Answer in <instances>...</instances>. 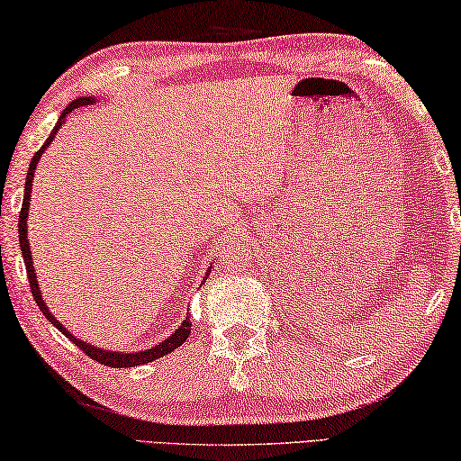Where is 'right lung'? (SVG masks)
Returning a JSON list of instances; mask_svg holds the SVG:
<instances>
[{
  "label": "right lung",
  "instance_id": "1",
  "mask_svg": "<svg viewBox=\"0 0 461 461\" xmlns=\"http://www.w3.org/2000/svg\"><path fill=\"white\" fill-rule=\"evenodd\" d=\"M100 97L95 95H81L77 97V100H73L67 108L63 110V114L59 116L57 120V126L52 128L50 137L47 139V142L36 150L32 161H30V167H28V176H26V184H24V202H22V210H20V221H18V237H20V249H22V258H24V263H26V271H28V282H30V290H32V296L36 300V304H39L41 312L47 316V321L50 324H55V327L63 333L67 339H71V341L79 347V349H83L87 353L89 357L100 361L102 366H108V367H134V366H142V364H149V361H155L159 359L163 356H167V353H171L173 349H177L179 345H184V341L187 337H190V330H192V322L190 319H185L184 322L179 324V327L173 330V333L165 339V341H161L159 345L150 347V349H145V351H110V349H102V347H95L92 343H86L83 339H77L75 335L69 333V329L65 327L63 322L55 319V314H52L49 311V306L44 304L42 300V292L39 288V280H36V269H34V261H32V251H30V243H28V212H30V192H32V179H34V171L36 167H39V161L44 150H47V147H50V142L55 140L57 132L63 128L67 116L71 114L73 110L77 108H83V105H92L95 104ZM212 269V266H210L206 269V276L208 271Z\"/></svg>",
  "mask_w": 461,
  "mask_h": 461
}]
</instances>
